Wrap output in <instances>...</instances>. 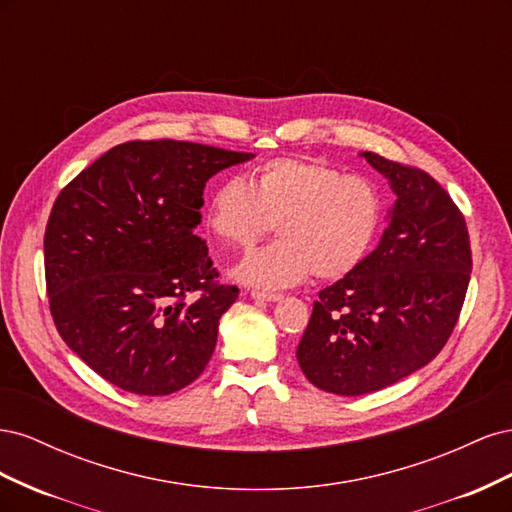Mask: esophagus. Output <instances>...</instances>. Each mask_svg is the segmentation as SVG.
I'll return each mask as SVG.
<instances>
[{
	"label": "esophagus",
	"instance_id": "1",
	"mask_svg": "<svg viewBox=\"0 0 512 512\" xmlns=\"http://www.w3.org/2000/svg\"><path fill=\"white\" fill-rule=\"evenodd\" d=\"M252 297L258 301H280V292H269V290H252Z\"/></svg>",
	"mask_w": 512,
	"mask_h": 512
}]
</instances>
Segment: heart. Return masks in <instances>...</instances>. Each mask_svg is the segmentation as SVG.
Returning a JSON list of instances; mask_svg holds the SVG:
<instances>
[{
    "label": "heart",
    "instance_id": "b5f03b06",
    "mask_svg": "<svg viewBox=\"0 0 512 512\" xmlns=\"http://www.w3.org/2000/svg\"><path fill=\"white\" fill-rule=\"evenodd\" d=\"M384 200L374 183L312 158H273L250 173V185L228 177L215 185L207 205L213 237L247 250L269 232H280L265 250L235 269L245 284L288 288L314 273L339 280L374 247Z\"/></svg>",
    "mask_w": 512,
    "mask_h": 512
}]
</instances>
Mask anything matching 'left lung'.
Returning <instances> with one entry per match:
<instances>
[{"label":"left lung","instance_id":"8db88e82","mask_svg":"<svg viewBox=\"0 0 512 512\" xmlns=\"http://www.w3.org/2000/svg\"><path fill=\"white\" fill-rule=\"evenodd\" d=\"M397 196L380 245L318 292L297 348L318 389L356 397L425 367L451 337L472 273L466 218L425 170L365 151Z\"/></svg>","mask_w":512,"mask_h":512}]
</instances>
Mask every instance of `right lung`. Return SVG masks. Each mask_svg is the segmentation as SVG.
Here are the masks:
<instances>
[{"mask_svg": "<svg viewBox=\"0 0 512 512\" xmlns=\"http://www.w3.org/2000/svg\"><path fill=\"white\" fill-rule=\"evenodd\" d=\"M250 158L170 138L130 141L59 192L44 230L46 294L61 339L98 376L156 397L203 374L239 288L218 282L194 228L205 183Z\"/></svg>", "mask_w": 512, "mask_h": 512, "instance_id": "obj_1", "label": "right lung"}]
</instances>
